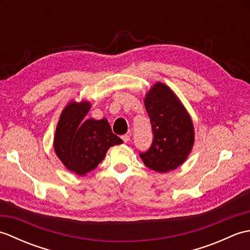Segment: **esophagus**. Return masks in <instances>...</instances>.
<instances>
[{
	"instance_id": "obj_1",
	"label": "esophagus",
	"mask_w": 250,
	"mask_h": 250,
	"mask_svg": "<svg viewBox=\"0 0 250 250\" xmlns=\"http://www.w3.org/2000/svg\"><path fill=\"white\" fill-rule=\"evenodd\" d=\"M121 139H122V141H124V143H128L130 141V135L125 134V135L121 136Z\"/></svg>"
}]
</instances>
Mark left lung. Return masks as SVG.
<instances>
[{"label": "left lung", "mask_w": 250, "mask_h": 250, "mask_svg": "<svg viewBox=\"0 0 250 250\" xmlns=\"http://www.w3.org/2000/svg\"><path fill=\"white\" fill-rule=\"evenodd\" d=\"M152 143L140 157L159 173L175 169L187 159L194 141L193 125L183 104L166 84L157 83L145 99Z\"/></svg>", "instance_id": "8db88e82"}]
</instances>
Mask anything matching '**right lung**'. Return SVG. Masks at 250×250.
I'll use <instances>...</instances> for the list:
<instances>
[{"instance_id": "1", "label": "right lung", "mask_w": 250, "mask_h": 250, "mask_svg": "<svg viewBox=\"0 0 250 250\" xmlns=\"http://www.w3.org/2000/svg\"><path fill=\"white\" fill-rule=\"evenodd\" d=\"M88 102L68 104L62 111L55 136V150L70 171L84 175L103 161L108 148L122 140L115 135L106 119H86Z\"/></svg>"}]
</instances>
